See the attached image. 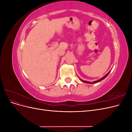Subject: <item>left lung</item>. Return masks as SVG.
Here are the masks:
<instances>
[{
	"instance_id": "obj_1",
	"label": "left lung",
	"mask_w": 132,
	"mask_h": 132,
	"mask_svg": "<svg viewBox=\"0 0 132 132\" xmlns=\"http://www.w3.org/2000/svg\"><path fill=\"white\" fill-rule=\"evenodd\" d=\"M111 70L109 71V73H108L107 74H106L105 76H103V77H102V78H101V79H100L99 80H96V81H93V82H90V81H86V80H82L81 79H80V80L81 81H82V82H85V83H87V84H95V83H97V82H100V81H101V80H103L104 79H105L107 76H108V75H109V74H110V73L111 72Z\"/></svg>"
}]
</instances>
